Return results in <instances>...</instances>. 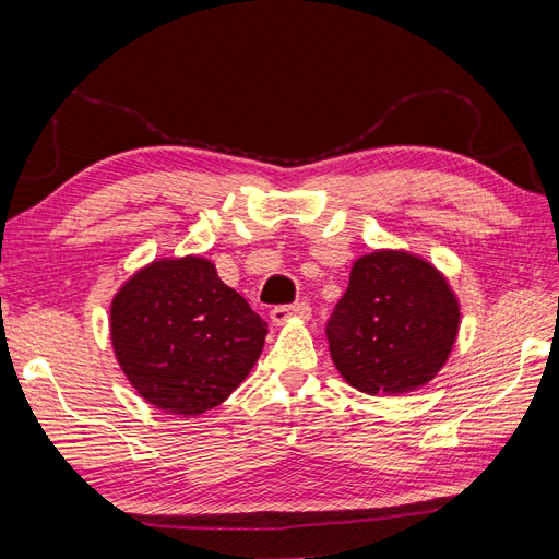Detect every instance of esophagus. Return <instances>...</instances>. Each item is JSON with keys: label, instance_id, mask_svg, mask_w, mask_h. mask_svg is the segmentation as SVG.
Masks as SVG:
<instances>
[{"label": "esophagus", "instance_id": "1", "mask_svg": "<svg viewBox=\"0 0 559 559\" xmlns=\"http://www.w3.org/2000/svg\"><path fill=\"white\" fill-rule=\"evenodd\" d=\"M310 314H312L310 302L298 300V302H292V306H277V308H273V312H270V319H273L275 324L280 326V324H286V321H289V319L308 321Z\"/></svg>", "mask_w": 559, "mask_h": 559}]
</instances>
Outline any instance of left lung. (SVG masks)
Instances as JSON below:
<instances>
[{"label":"left lung","instance_id":"left-lung-1","mask_svg":"<svg viewBox=\"0 0 559 559\" xmlns=\"http://www.w3.org/2000/svg\"><path fill=\"white\" fill-rule=\"evenodd\" d=\"M460 306L433 265L405 251H376L352 265L326 321L341 376L366 394L427 384L454 345Z\"/></svg>","mask_w":559,"mask_h":559}]
</instances>
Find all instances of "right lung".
<instances>
[{
	"label": "right lung",
	"mask_w": 559,
	"mask_h": 559,
	"mask_svg": "<svg viewBox=\"0 0 559 559\" xmlns=\"http://www.w3.org/2000/svg\"><path fill=\"white\" fill-rule=\"evenodd\" d=\"M267 324L198 257L156 261L111 302V341L130 384L156 408L200 415L249 376Z\"/></svg>",
	"instance_id": "obj_1"
}]
</instances>
